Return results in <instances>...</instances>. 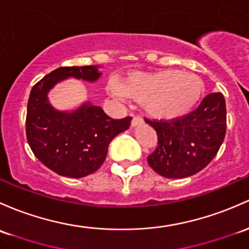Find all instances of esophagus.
Here are the masks:
<instances>
[{"label": "esophagus", "instance_id": "34e87169", "mask_svg": "<svg viewBox=\"0 0 249 249\" xmlns=\"http://www.w3.org/2000/svg\"><path fill=\"white\" fill-rule=\"evenodd\" d=\"M143 124V118L141 116H135L131 120V125L132 126H137V125Z\"/></svg>", "mask_w": 249, "mask_h": 249}]
</instances>
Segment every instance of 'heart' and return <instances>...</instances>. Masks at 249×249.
I'll use <instances>...</instances> for the list:
<instances>
[{
  "label": "heart",
  "instance_id": "obj_1",
  "mask_svg": "<svg viewBox=\"0 0 249 249\" xmlns=\"http://www.w3.org/2000/svg\"><path fill=\"white\" fill-rule=\"evenodd\" d=\"M108 90L116 98H129L144 105L156 119L172 120L186 116L203 95L204 83L192 72L174 69L130 72L120 85L112 81Z\"/></svg>",
  "mask_w": 249,
  "mask_h": 249
}]
</instances>
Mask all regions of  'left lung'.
<instances>
[{
  "label": "left lung",
  "mask_w": 249,
  "mask_h": 249,
  "mask_svg": "<svg viewBox=\"0 0 249 249\" xmlns=\"http://www.w3.org/2000/svg\"><path fill=\"white\" fill-rule=\"evenodd\" d=\"M144 119L158 133L149 166L162 177L181 179L205 168L218 153L227 131L226 100L222 93H211L181 118Z\"/></svg>",
  "instance_id": "obj_1"
}]
</instances>
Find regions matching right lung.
Returning <instances> with one entry per match:
<instances>
[{
  "mask_svg": "<svg viewBox=\"0 0 249 249\" xmlns=\"http://www.w3.org/2000/svg\"><path fill=\"white\" fill-rule=\"evenodd\" d=\"M95 65L61 67L33 86L27 104L26 137L36 158L58 175L83 178L104 163L111 141L129 129L131 117L112 119L100 106L89 103L71 113L56 111L48 91L67 77L95 81Z\"/></svg>",
  "mask_w": 249,
  "mask_h": 249,
  "instance_id": "right-lung-1",
  "label": "right lung"
}]
</instances>
